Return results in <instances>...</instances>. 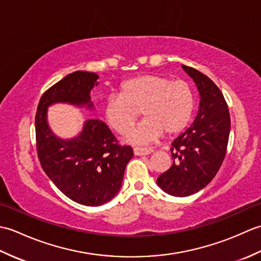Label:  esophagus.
Segmentation results:
<instances>
[{
	"mask_svg": "<svg viewBox=\"0 0 261 261\" xmlns=\"http://www.w3.org/2000/svg\"><path fill=\"white\" fill-rule=\"evenodd\" d=\"M134 152L136 156H146V154H150L152 150L150 148H146V147H136L134 148Z\"/></svg>",
	"mask_w": 261,
	"mask_h": 261,
	"instance_id": "34e87169",
	"label": "esophagus"
}]
</instances>
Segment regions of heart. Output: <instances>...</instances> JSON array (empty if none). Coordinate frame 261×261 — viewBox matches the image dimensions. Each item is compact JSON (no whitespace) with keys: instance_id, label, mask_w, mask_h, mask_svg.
<instances>
[{"instance_id":"b5f03b06","label":"heart","mask_w":261,"mask_h":261,"mask_svg":"<svg viewBox=\"0 0 261 261\" xmlns=\"http://www.w3.org/2000/svg\"><path fill=\"white\" fill-rule=\"evenodd\" d=\"M194 110V95L187 82L148 74L122 83L119 95H111L104 103L103 113L108 124L120 135H125L138 115L141 123L127 136L134 143H146L166 135L184 130Z\"/></svg>"}]
</instances>
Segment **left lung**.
<instances>
[{
  "label": "left lung",
  "instance_id": "8db88e82",
  "mask_svg": "<svg viewBox=\"0 0 261 261\" xmlns=\"http://www.w3.org/2000/svg\"><path fill=\"white\" fill-rule=\"evenodd\" d=\"M195 82L201 96L193 124L171 143V167L158 177L157 184L169 195L184 197L210 184L228 148L231 120L222 92L206 75L182 65Z\"/></svg>",
  "mask_w": 261,
  "mask_h": 261
}]
</instances>
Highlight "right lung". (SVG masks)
<instances>
[{
  "mask_svg": "<svg viewBox=\"0 0 261 261\" xmlns=\"http://www.w3.org/2000/svg\"><path fill=\"white\" fill-rule=\"evenodd\" d=\"M97 79L82 70L67 75L42 94L36 113L37 152L43 171L71 201L87 206L102 205L118 194L134 150L119 145L98 119L87 120L73 139H60L47 123V109L55 103L93 109L90 94Z\"/></svg>",
  "mask_w": 261,
  "mask_h": 261,
  "instance_id": "right-lung-1",
  "label": "right lung"
}]
</instances>
